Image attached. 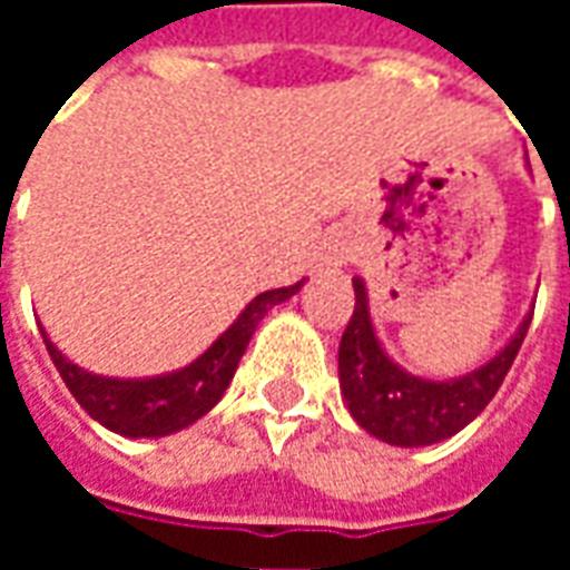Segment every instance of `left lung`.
Segmentation results:
<instances>
[{"label":"left lung","mask_w":570,"mask_h":570,"mask_svg":"<svg viewBox=\"0 0 570 570\" xmlns=\"http://www.w3.org/2000/svg\"><path fill=\"white\" fill-rule=\"evenodd\" d=\"M354 296H357L354 314L338 345L342 394L360 428L382 442L406 445V449L449 440L489 406L525 342L534 314V311L528 314L519 333L510 338V345L498 357H491L482 370L454 382H428L400 370L382 351L370 321L366 286L360 277H354Z\"/></svg>","instance_id":"1"}]
</instances>
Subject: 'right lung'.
Here are the masks:
<instances>
[{
  "instance_id": "1",
  "label": "right lung",
  "mask_w": 570,
  "mask_h": 570,
  "mask_svg": "<svg viewBox=\"0 0 570 570\" xmlns=\"http://www.w3.org/2000/svg\"><path fill=\"white\" fill-rule=\"evenodd\" d=\"M298 286L302 281L259 293L195 363H188L186 370L170 372V375H158V379L121 382V379L94 375V372H85L76 363H69L51 345L45 330L42 338L60 379L67 382L69 394L79 400V406L94 421H100L104 428L116 430L121 436H167V433L188 428L200 415H207L223 400L225 387L235 379L237 363L244 357L259 321L277 302L296 296Z\"/></svg>"
}]
</instances>
